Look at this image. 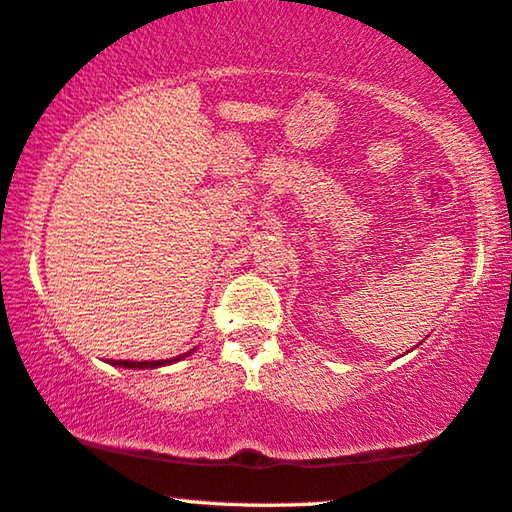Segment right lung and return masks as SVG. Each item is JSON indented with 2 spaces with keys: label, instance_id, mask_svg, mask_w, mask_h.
<instances>
[{
  "label": "right lung",
  "instance_id": "add662e5",
  "mask_svg": "<svg viewBox=\"0 0 512 512\" xmlns=\"http://www.w3.org/2000/svg\"><path fill=\"white\" fill-rule=\"evenodd\" d=\"M183 356H186V354H183ZM183 356L170 358V361H114L112 365H121V368H158V365H167V363L179 361V358H183Z\"/></svg>",
  "mask_w": 512,
  "mask_h": 512
}]
</instances>
